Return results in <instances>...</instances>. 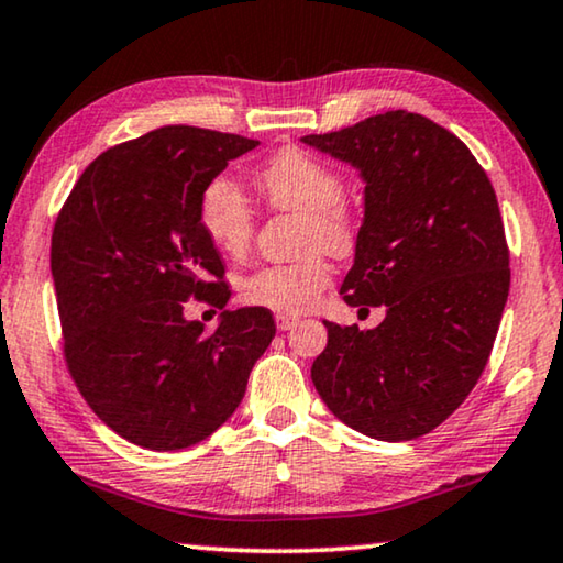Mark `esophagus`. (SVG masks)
Masks as SVG:
<instances>
[{"instance_id":"34e87169","label":"esophagus","mask_w":563,"mask_h":563,"mask_svg":"<svg viewBox=\"0 0 563 563\" xmlns=\"http://www.w3.org/2000/svg\"><path fill=\"white\" fill-rule=\"evenodd\" d=\"M297 324V317H287V314H279L276 317V330L279 332H287Z\"/></svg>"}]
</instances>
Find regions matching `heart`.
I'll return each mask as SVG.
<instances>
[{"mask_svg":"<svg viewBox=\"0 0 563 563\" xmlns=\"http://www.w3.org/2000/svg\"><path fill=\"white\" fill-rule=\"evenodd\" d=\"M256 185L274 208L305 213V249L342 254L353 243V216L342 202V177L324 159L287 146L258 169ZM198 218L206 239L221 254L239 256L249 249L254 213L235 183L225 177L208 183L200 195ZM328 284L330 266L324 258L307 256L295 264L256 268L241 282V295L249 305L289 317L312 309Z\"/></svg>","mask_w":563,"mask_h":563,"instance_id":"1","label":"heart"}]
</instances>
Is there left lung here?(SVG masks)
<instances>
[{"mask_svg": "<svg viewBox=\"0 0 563 563\" xmlns=\"http://www.w3.org/2000/svg\"><path fill=\"white\" fill-rule=\"evenodd\" d=\"M301 142L361 173L363 225L340 295L386 305L373 330L324 322L317 394L350 429L406 442L439 427L475 388L508 301L498 198L452 132L386 111Z\"/></svg>", "mask_w": 563, "mask_h": 563, "instance_id": "8db88e82", "label": "left lung"}]
</instances>
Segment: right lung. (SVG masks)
I'll return each instance as SVG.
<instances>
[{
	"mask_svg": "<svg viewBox=\"0 0 563 563\" xmlns=\"http://www.w3.org/2000/svg\"><path fill=\"white\" fill-rule=\"evenodd\" d=\"M258 142L162 126L96 157L65 200L51 272L68 371L96 417L126 442L173 452L202 442L239 409L276 324L264 307L224 309L219 328L184 301L225 307L223 262L198 206L228 162Z\"/></svg>",
	"mask_w": 563,
	"mask_h": 563,
	"instance_id": "1",
	"label": "right lung"
}]
</instances>
